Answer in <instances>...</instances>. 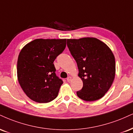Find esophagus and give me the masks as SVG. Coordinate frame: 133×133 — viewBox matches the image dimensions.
I'll return each instance as SVG.
<instances>
[{"instance_id":"esophagus-1","label":"esophagus","mask_w":133,"mask_h":133,"mask_svg":"<svg viewBox=\"0 0 133 133\" xmlns=\"http://www.w3.org/2000/svg\"><path fill=\"white\" fill-rule=\"evenodd\" d=\"M71 79H72V77H68L67 78V81H68V82H69L70 81H71Z\"/></svg>"}]
</instances>
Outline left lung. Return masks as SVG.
I'll return each mask as SVG.
<instances>
[{
  "mask_svg": "<svg viewBox=\"0 0 133 133\" xmlns=\"http://www.w3.org/2000/svg\"><path fill=\"white\" fill-rule=\"evenodd\" d=\"M67 45L76 60L83 87L77 92L85 101H95L103 97L113 84L115 59L106 44L95 38L68 39Z\"/></svg>",
  "mask_w": 133,
  "mask_h": 133,
  "instance_id": "8db88e82",
  "label": "left lung"
}]
</instances>
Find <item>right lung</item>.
I'll return each instance as SVG.
<instances>
[{"label": "right lung", "instance_id": "add662e5", "mask_svg": "<svg viewBox=\"0 0 133 133\" xmlns=\"http://www.w3.org/2000/svg\"><path fill=\"white\" fill-rule=\"evenodd\" d=\"M66 46V39H36L21 50L17 61L18 81L23 92L38 103H48L63 83L53 62Z\"/></svg>", "mask_w": 133, "mask_h": 133}]
</instances>
